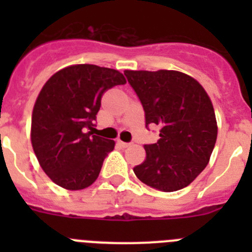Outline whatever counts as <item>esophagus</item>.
Segmentation results:
<instances>
[{"label": "esophagus", "mask_w": 252, "mask_h": 252, "mask_svg": "<svg viewBox=\"0 0 252 252\" xmlns=\"http://www.w3.org/2000/svg\"><path fill=\"white\" fill-rule=\"evenodd\" d=\"M117 142H119L122 148H127V146H130V144H128V142H124V141H121V140H117Z\"/></svg>", "instance_id": "1"}]
</instances>
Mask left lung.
Here are the masks:
<instances>
[{
    "label": "left lung",
    "instance_id": "left-lung-1",
    "mask_svg": "<svg viewBox=\"0 0 252 252\" xmlns=\"http://www.w3.org/2000/svg\"><path fill=\"white\" fill-rule=\"evenodd\" d=\"M145 111L146 126L160 127L158 142L133 173L146 186L175 192L189 186L209 162L217 121L209 95L198 81L178 70H125Z\"/></svg>",
    "mask_w": 252,
    "mask_h": 252
}]
</instances>
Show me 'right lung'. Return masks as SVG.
Instances as JSON below:
<instances>
[{"instance_id": "add662e5", "label": "right lung", "mask_w": 252, "mask_h": 252, "mask_svg": "<svg viewBox=\"0 0 252 252\" xmlns=\"http://www.w3.org/2000/svg\"><path fill=\"white\" fill-rule=\"evenodd\" d=\"M119 70L93 64L60 69L44 84L31 116V145L40 166L55 184L81 190L98 178L113 140L91 131L103 93L125 84Z\"/></svg>"}]
</instances>
